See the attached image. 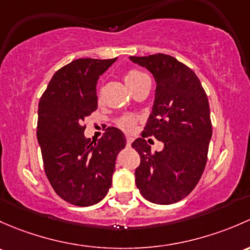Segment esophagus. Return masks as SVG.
I'll return each mask as SVG.
<instances>
[{"label":"esophagus","instance_id":"34e87169","mask_svg":"<svg viewBox=\"0 0 250 250\" xmlns=\"http://www.w3.org/2000/svg\"><path fill=\"white\" fill-rule=\"evenodd\" d=\"M131 143H132V138H131V137H126V146H130Z\"/></svg>","mask_w":250,"mask_h":250}]
</instances>
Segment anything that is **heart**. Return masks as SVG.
<instances>
[{"label": "heart", "mask_w": 250, "mask_h": 250, "mask_svg": "<svg viewBox=\"0 0 250 250\" xmlns=\"http://www.w3.org/2000/svg\"><path fill=\"white\" fill-rule=\"evenodd\" d=\"M144 79H148V77H146L143 72L137 71V69H131V71H128L125 76L126 84H127L131 90H132L136 85H138L141 82H143ZM137 117L127 114L120 117L119 119L117 120V125L119 126L122 130H124L125 132H132V131L135 130L136 125H137Z\"/></svg>", "instance_id": "obj_1"}]
</instances>
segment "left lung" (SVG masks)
Listing matches in <instances>:
<instances>
[{"label": "left lung", "mask_w": 250, "mask_h": 250, "mask_svg": "<svg viewBox=\"0 0 250 250\" xmlns=\"http://www.w3.org/2000/svg\"><path fill=\"white\" fill-rule=\"evenodd\" d=\"M130 60L150 71L156 82L142 138L132 143L141 158L136 185L148 201L172 205L192 191L207 163L212 137L207 95L195 72L173 56L159 53ZM149 135L164 142L163 151L151 153L144 140Z\"/></svg>", "instance_id": "obj_1"}]
</instances>
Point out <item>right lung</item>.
<instances>
[{
  "label": "right lung",
  "mask_w": 250,
  "mask_h": 250,
  "mask_svg": "<svg viewBox=\"0 0 250 250\" xmlns=\"http://www.w3.org/2000/svg\"><path fill=\"white\" fill-rule=\"evenodd\" d=\"M115 60L72 61L54 74L38 104L37 138L45 176L71 205L92 206L106 196L115 159L125 148L124 133L112 126L95 144L84 136V120L97 109V79Z\"/></svg>",
  "instance_id": "right-lung-1"
}]
</instances>
